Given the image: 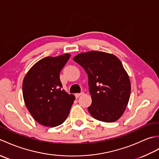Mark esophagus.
I'll use <instances>...</instances> for the list:
<instances>
[{
    "label": "esophagus",
    "mask_w": 159,
    "mask_h": 159,
    "mask_svg": "<svg viewBox=\"0 0 159 159\" xmlns=\"http://www.w3.org/2000/svg\"><path fill=\"white\" fill-rule=\"evenodd\" d=\"M83 94V93L82 92V93H76L75 94V97H76V98H78L79 97H80V96H82Z\"/></svg>",
    "instance_id": "34e87169"
}]
</instances>
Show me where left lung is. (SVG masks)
I'll return each instance as SVG.
<instances>
[{
	"instance_id": "obj_1",
	"label": "left lung",
	"mask_w": 159,
	"mask_h": 159,
	"mask_svg": "<svg viewBox=\"0 0 159 159\" xmlns=\"http://www.w3.org/2000/svg\"><path fill=\"white\" fill-rule=\"evenodd\" d=\"M88 76L92 102L88 111L95 119L113 122L122 116L130 98L129 77L120 60L112 54L92 51L73 58Z\"/></svg>"
}]
</instances>
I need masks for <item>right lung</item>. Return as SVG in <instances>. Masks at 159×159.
I'll return each instance as SVG.
<instances>
[{"label": "right lung", "mask_w": 159, "mask_h": 159, "mask_svg": "<svg viewBox=\"0 0 159 159\" xmlns=\"http://www.w3.org/2000/svg\"><path fill=\"white\" fill-rule=\"evenodd\" d=\"M70 54L46 57L37 62L26 74L22 83L25 103L35 120L44 126L55 127L64 122L75 100L62 89L59 74Z\"/></svg>", "instance_id": "right-lung-1"}]
</instances>
